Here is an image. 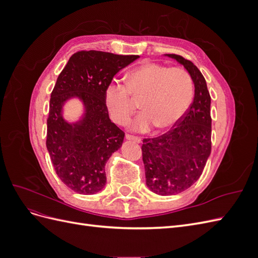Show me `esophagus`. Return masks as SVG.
I'll list each match as a JSON object with an SVG mask.
<instances>
[{
	"mask_svg": "<svg viewBox=\"0 0 258 258\" xmlns=\"http://www.w3.org/2000/svg\"><path fill=\"white\" fill-rule=\"evenodd\" d=\"M126 139H127V140H129V141H134V142H136V143H141V142H142L141 138L135 137V136H131V135H126Z\"/></svg>",
	"mask_w": 258,
	"mask_h": 258,
	"instance_id": "1",
	"label": "esophagus"
}]
</instances>
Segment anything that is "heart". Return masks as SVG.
Segmentation results:
<instances>
[{
    "mask_svg": "<svg viewBox=\"0 0 258 258\" xmlns=\"http://www.w3.org/2000/svg\"><path fill=\"white\" fill-rule=\"evenodd\" d=\"M194 97V83L181 68H168L144 62L127 74L126 87L111 83L104 92V102L114 122L126 124L141 102L142 114L130 123V129L146 132L153 127L168 130L183 118Z\"/></svg>",
    "mask_w": 258,
    "mask_h": 258,
    "instance_id": "b5f03b06",
    "label": "heart"
}]
</instances>
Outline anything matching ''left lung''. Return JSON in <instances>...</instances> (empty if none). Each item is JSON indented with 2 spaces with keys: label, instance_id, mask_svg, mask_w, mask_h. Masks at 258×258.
<instances>
[{
  "label": "left lung",
  "instance_id": "1",
  "mask_svg": "<svg viewBox=\"0 0 258 258\" xmlns=\"http://www.w3.org/2000/svg\"><path fill=\"white\" fill-rule=\"evenodd\" d=\"M182 64L191 76L195 97L175 128L142 145L146 185L160 196L182 192L197 182L211 154V97L204 75L191 61L166 54Z\"/></svg>",
  "mask_w": 258,
  "mask_h": 258
}]
</instances>
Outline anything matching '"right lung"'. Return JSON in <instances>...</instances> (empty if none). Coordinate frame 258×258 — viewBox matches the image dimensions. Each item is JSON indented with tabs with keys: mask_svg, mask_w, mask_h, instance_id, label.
<instances>
[{
	"mask_svg": "<svg viewBox=\"0 0 258 258\" xmlns=\"http://www.w3.org/2000/svg\"><path fill=\"white\" fill-rule=\"evenodd\" d=\"M138 58L77 51L58 76L50 96L46 146L57 175L75 192L93 195L105 186V163L120 148L124 134L108 117L104 92L116 73ZM71 98L84 106L75 123L63 117V106Z\"/></svg>",
	"mask_w": 258,
	"mask_h": 258,
	"instance_id": "add662e5",
	"label": "right lung"
}]
</instances>
